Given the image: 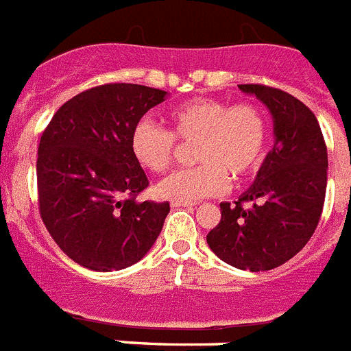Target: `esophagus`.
<instances>
[{
	"label": "esophagus",
	"mask_w": 351,
	"mask_h": 351,
	"mask_svg": "<svg viewBox=\"0 0 351 351\" xmlns=\"http://www.w3.org/2000/svg\"><path fill=\"white\" fill-rule=\"evenodd\" d=\"M170 206L172 207H193L195 204L193 202H182V200H172V202H170Z\"/></svg>",
	"instance_id": "esophagus-1"
}]
</instances>
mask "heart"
I'll use <instances>...</instances> for the list:
<instances>
[{"instance_id": "1", "label": "heart", "mask_w": 351, "mask_h": 351, "mask_svg": "<svg viewBox=\"0 0 351 351\" xmlns=\"http://www.w3.org/2000/svg\"><path fill=\"white\" fill-rule=\"evenodd\" d=\"M170 132L141 119L130 135V149L147 172H165L173 160L176 138L197 142L191 169L176 170L156 186L161 198L195 202L213 197L226 179H241L258 169L267 144V119L253 101L228 105L216 98H193L169 114Z\"/></svg>"}]
</instances>
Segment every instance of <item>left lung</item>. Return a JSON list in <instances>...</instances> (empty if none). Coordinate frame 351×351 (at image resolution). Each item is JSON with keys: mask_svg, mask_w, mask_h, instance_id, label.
Listing matches in <instances>:
<instances>
[{"mask_svg": "<svg viewBox=\"0 0 351 351\" xmlns=\"http://www.w3.org/2000/svg\"><path fill=\"white\" fill-rule=\"evenodd\" d=\"M271 110L274 147L255 182L207 234L214 255L241 271H271L302 250L320 221L327 188V147L315 114L295 96L262 84H241ZM251 202L252 207H242Z\"/></svg>", "mask_w": 351, "mask_h": 351, "instance_id": "8db88e82", "label": "left lung"}]
</instances>
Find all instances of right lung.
<instances>
[{"label": "right lung", "instance_id": "add662e5", "mask_svg": "<svg viewBox=\"0 0 351 351\" xmlns=\"http://www.w3.org/2000/svg\"><path fill=\"white\" fill-rule=\"evenodd\" d=\"M167 91L104 84L61 105L42 133L36 160L40 216L56 244L91 271L126 269L145 256L169 202H137L149 184L130 135Z\"/></svg>", "mask_w": 351, "mask_h": 351}]
</instances>
